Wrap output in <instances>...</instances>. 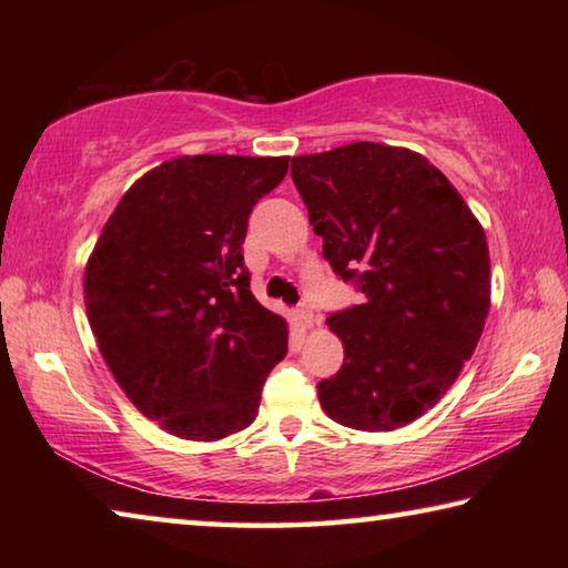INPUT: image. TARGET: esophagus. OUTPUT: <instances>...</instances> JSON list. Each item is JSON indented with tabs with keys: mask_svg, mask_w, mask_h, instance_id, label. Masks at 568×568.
Wrapping results in <instances>:
<instances>
[{
	"mask_svg": "<svg viewBox=\"0 0 568 568\" xmlns=\"http://www.w3.org/2000/svg\"><path fill=\"white\" fill-rule=\"evenodd\" d=\"M295 318L301 321V323L305 325V328H311V325L315 323V313H313V307L301 305V307H297V311H295Z\"/></svg>",
	"mask_w": 568,
	"mask_h": 568,
	"instance_id": "34e87169",
	"label": "esophagus"
}]
</instances>
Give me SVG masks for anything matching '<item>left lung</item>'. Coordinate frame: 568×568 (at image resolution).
<instances>
[{
  "instance_id": "left-lung-1",
  "label": "left lung",
  "mask_w": 568,
  "mask_h": 568,
  "mask_svg": "<svg viewBox=\"0 0 568 568\" xmlns=\"http://www.w3.org/2000/svg\"><path fill=\"white\" fill-rule=\"evenodd\" d=\"M323 257L358 305L328 313L343 365L328 416L393 430L434 408L474 355L491 303L484 227L444 172L406 148L353 142L291 162Z\"/></svg>"
}]
</instances>
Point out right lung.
<instances>
[{
	"label": "right lung",
	"instance_id": "1",
	"mask_svg": "<svg viewBox=\"0 0 568 568\" xmlns=\"http://www.w3.org/2000/svg\"><path fill=\"white\" fill-rule=\"evenodd\" d=\"M287 158L162 162L124 192L84 271L102 358L142 416L217 440L257 416L287 328L250 293L247 217Z\"/></svg>",
	"mask_w": 568,
	"mask_h": 568
}]
</instances>
